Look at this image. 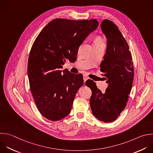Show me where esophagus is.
Returning <instances> with one entry per match:
<instances>
[{
	"instance_id": "34e87169",
	"label": "esophagus",
	"mask_w": 153,
	"mask_h": 153,
	"mask_svg": "<svg viewBox=\"0 0 153 153\" xmlns=\"http://www.w3.org/2000/svg\"><path fill=\"white\" fill-rule=\"evenodd\" d=\"M88 79V77L86 75H84V82H85V81Z\"/></svg>"
}]
</instances>
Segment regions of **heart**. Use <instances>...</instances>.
Wrapping results in <instances>:
<instances>
[{
    "label": "heart",
    "instance_id": "heart-1",
    "mask_svg": "<svg viewBox=\"0 0 153 153\" xmlns=\"http://www.w3.org/2000/svg\"><path fill=\"white\" fill-rule=\"evenodd\" d=\"M102 42V39L100 37H96L94 39V43H100Z\"/></svg>",
    "mask_w": 153,
    "mask_h": 153
}]
</instances>
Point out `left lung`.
I'll use <instances>...</instances> for the list:
<instances>
[{"instance_id":"8db88e82","label":"left lung","mask_w":153,"mask_h":153,"mask_svg":"<svg viewBox=\"0 0 153 153\" xmlns=\"http://www.w3.org/2000/svg\"><path fill=\"white\" fill-rule=\"evenodd\" d=\"M100 27L107 38V48L100 70L109 85L104 93L91 79L85 85L92 91L90 99L92 114L100 121L109 123L115 120L126 106L134 68L129 47L118 27L105 19Z\"/></svg>"}]
</instances>
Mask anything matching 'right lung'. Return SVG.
<instances>
[{
	"mask_svg": "<svg viewBox=\"0 0 153 153\" xmlns=\"http://www.w3.org/2000/svg\"><path fill=\"white\" fill-rule=\"evenodd\" d=\"M97 20L56 19L39 33L30 50L27 73L35 104L47 119L58 121L71 112L75 95L84 84L81 74L60 69L76 59L79 46L96 30Z\"/></svg>",
	"mask_w": 153,
	"mask_h": 153,
	"instance_id": "1",
	"label": "right lung"
}]
</instances>
